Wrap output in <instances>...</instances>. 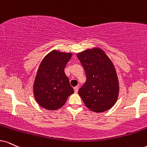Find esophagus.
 Returning <instances> with one entry per match:
<instances>
[{"label":"esophagus","instance_id":"esophagus-1","mask_svg":"<svg viewBox=\"0 0 147 147\" xmlns=\"http://www.w3.org/2000/svg\"><path fill=\"white\" fill-rule=\"evenodd\" d=\"M74 90H75V93H77L78 90H79V86H76V87H74Z\"/></svg>","mask_w":147,"mask_h":147}]
</instances>
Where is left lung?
Wrapping results in <instances>:
<instances>
[{
	"instance_id": "8db88e82",
	"label": "left lung",
	"mask_w": 147,
	"mask_h": 147,
	"mask_svg": "<svg viewBox=\"0 0 147 147\" xmlns=\"http://www.w3.org/2000/svg\"><path fill=\"white\" fill-rule=\"evenodd\" d=\"M77 56L86 74V81L78 92L85 105L96 113L111 109L119 93V83L112 61L99 47L87 49Z\"/></svg>"
}]
</instances>
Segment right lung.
<instances>
[{
  "instance_id": "right-lung-1",
  "label": "right lung",
  "mask_w": 147,
  "mask_h": 147,
  "mask_svg": "<svg viewBox=\"0 0 147 147\" xmlns=\"http://www.w3.org/2000/svg\"><path fill=\"white\" fill-rule=\"evenodd\" d=\"M72 53L54 49L42 59L36 72L33 94L39 106L50 111H56L66 103L74 93L64 68Z\"/></svg>"
}]
</instances>
